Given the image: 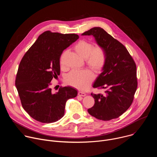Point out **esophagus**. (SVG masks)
<instances>
[{
  "mask_svg": "<svg viewBox=\"0 0 157 157\" xmlns=\"http://www.w3.org/2000/svg\"><path fill=\"white\" fill-rule=\"evenodd\" d=\"M79 96H85L86 94V93H83V92H81V91H79V92H78V94Z\"/></svg>",
  "mask_w": 157,
  "mask_h": 157,
  "instance_id": "1",
  "label": "esophagus"
}]
</instances>
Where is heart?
<instances>
[{
	"mask_svg": "<svg viewBox=\"0 0 157 157\" xmlns=\"http://www.w3.org/2000/svg\"><path fill=\"white\" fill-rule=\"evenodd\" d=\"M75 52L83 59H86L87 65L95 73H100L106 63V53L101 46L94 47L93 44L85 40H80L74 47ZM94 79L93 73L87 70H73L66 76L68 84L84 90Z\"/></svg>",
	"mask_w": 157,
	"mask_h": 157,
	"instance_id": "1",
	"label": "heart"
}]
</instances>
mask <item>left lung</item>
<instances>
[{
    "instance_id": "obj_1",
    "label": "left lung",
    "mask_w": 157,
    "mask_h": 157,
    "mask_svg": "<svg viewBox=\"0 0 157 157\" xmlns=\"http://www.w3.org/2000/svg\"><path fill=\"white\" fill-rule=\"evenodd\" d=\"M82 35H93L106 53V63L93 87L105 89L104 94H93L94 105L87 110L98 119L118 118L130 107L137 87L136 64L124 45L101 27H94Z\"/></svg>"
}]
</instances>
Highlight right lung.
<instances>
[{
    "instance_id": "1",
    "label": "right lung",
    "mask_w": 157,
    "mask_h": 157,
    "mask_svg": "<svg viewBox=\"0 0 157 157\" xmlns=\"http://www.w3.org/2000/svg\"><path fill=\"white\" fill-rule=\"evenodd\" d=\"M79 38L77 34L46 31L41 33L22 58L15 86L24 110L42 123L55 122L64 114L66 101L77 96L70 86L60 87L53 93L50 86L60 74V56L66 48Z\"/></svg>"
}]
</instances>
